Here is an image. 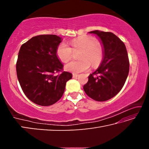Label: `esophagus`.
<instances>
[{"instance_id":"34e87169","label":"esophagus","mask_w":149,"mask_h":149,"mask_svg":"<svg viewBox=\"0 0 149 149\" xmlns=\"http://www.w3.org/2000/svg\"><path fill=\"white\" fill-rule=\"evenodd\" d=\"M77 76H79V74H73V77H74V78L77 77Z\"/></svg>"}]
</instances>
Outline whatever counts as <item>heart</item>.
<instances>
[{
    "mask_svg": "<svg viewBox=\"0 0 149 149\" xmlns=\"http://www.w3.org/2000/svg\"><path fill=\"white\" fill-rule=\"evenodd\" d=\"M72 49H81L79 60H72L65 65V70L68 72L78 74L89 70L91 63L93 67H97L102 62L103 48L99 42L95 41L93 37L89 35H81L72 39L70 42ZM72 49L68 45L62 42L57 47L56 55L60 61L66 62L72 56Z\"/></svg>",
    "mask_w": 149,
    "mask_h": 149,
    "instance_id": "1",
    "label": "heart"
}]
</instances>
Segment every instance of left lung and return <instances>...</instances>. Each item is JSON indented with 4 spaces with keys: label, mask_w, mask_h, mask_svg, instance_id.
<instances>
[{
    "label": "left lung",
    "mask_w": 149,
    "mask_h": 149,
    "mask_svg": "<svg viewBox=\"0 0 149 149\" xmlns=\"http://www.w3.org/2000/svg\"><path fill=\"white\" fill-rule=\"evenodd\" d=\"M99 37L104 54L99 67L89 75L84 85L85 93L97 101H106L116 95L124 85L130 70L125 46L111 32L95 30L89 32Z\"/></svg>",
    "instance_id": "left-lung-1"
}]
</instances>
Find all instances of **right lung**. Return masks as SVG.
<instances>
[{
    "label": "right lung",
    "instance_id": "right-lung-1",
    "mask_svg": "<svg viewBox=\"0 0 149 149\" xmlns=\"http://www.w3.org/2000/svg\"><path fill=\"white\" fill-rule=\"evenodd\" d=\"M62 38L56 35H41L20 48L16 72L22 90L28 99L40 106L56 103L64 94L65 84L72 74L61 71L63 64L56 55Z\"/></svg>",
    "mask_w": 149,
    "mask_h": 149
}]
</instances>
